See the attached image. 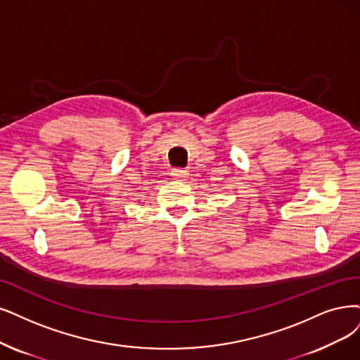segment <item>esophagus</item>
<instances>
[{
	"label": "esophagus",
	"instance_id": "34e87169",
	"mask_svg": "<svg viewBox=\"0 0 360 360\" xmlns=\"http://www.w3.org/2000/svg\"><path fill=\"white\" fill-rule=\"evenodd\" d=\"M188 170L187 169H173L172 170V178L173 179H178V181H184V179H187L188 178Z\"/></svg>",
	"mask_w": 360,
	"mask_h": 360
}]
</instances>
